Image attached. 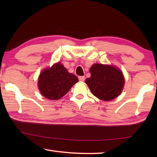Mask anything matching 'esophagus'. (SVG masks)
Returning <instances> with one entry per match:
<instances>
[{
	"label": "esophagus",
	"mask_w": 157,
	"mask_h": 157,
	"mask_svg": "<svg viewBox=\"0 0 157 157\" xmlns=\"http://www.w3.org/2000/svg\"><path fill=\"white\" fill-rule=\"evenodd\" d=\"M79 80L80 82H84L85 80V77L84 76H79Z\"/></svg>",
	"instance_id": "esophagus-1"
}]
</instances>
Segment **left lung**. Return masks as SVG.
<instances>
[{
	"label": "left lung",
	"instance_id": "8db88e82",
	"mask_svg": "<svg viewBox=\"0 0 157 157\" xmlns=\"http://www.w3.org/2000/svg\"><path fill=\"white\" fill-rule=\"evenodd\" d=\"M89 71L91 77L86 79L85 83L95 97L110 101L121 94L124 79L120 69L110 65L94 63Z\"/></svg>",
	"mask_w": 157,
	"mask_h": 157
}]
</instances>
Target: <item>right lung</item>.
<instances>
[{"label":"right lung","mask_w":157,"mask_h":157,"mask_svg":"<svg viewBox=\"0 0 157 157\" xmlns=\"http://www.w3.org/2000/svg\"><path fill=\"white\" fill-rule=\"evenodd\" d=\"M78 81L75 75L69 73L67 69L58 62L42 71L38 79V87L43 96L56 100L67 94Z\"/></svg>","instance_id":"right-lung-1"}]
</instances>
